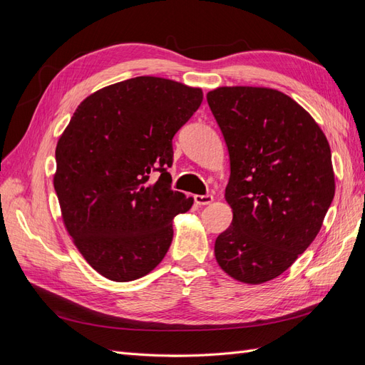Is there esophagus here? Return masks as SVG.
<instances>
[{"label": "esophagus", "instance_id": "34e87169", "mask_svg": "<svg viewBox=\"0 0 365 365\" xmlns=\"http://www.w3.org/2000/svg\"><path fill=\"white\" fill-rule=\"evenodd\" d=\"M215 201V197L212 195H196L195 196V202L197 205H210Z\"/></svg>", "mask_w": 365, "mask_h": 365}]
</instances>
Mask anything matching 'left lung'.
<instances>
[{
  "instance_id": "left-lung-1",
  "label": "left lung",
  "mask_w": 365,
  "mask_h": 365,
  "mask_svg": "<svg viewBox=\"0 0 365 365\" xmlns=\"http://www.w3.org/2000/svg\"><path fill=\"white\" fill-rule=\"evenodd\" d=\"M230 153L225 200L233 222L215 242L230 277H279L317 237L335 195L332 153L315 120L272 88L220 86L207 94Z\"/></svg>"
}]
</instances>
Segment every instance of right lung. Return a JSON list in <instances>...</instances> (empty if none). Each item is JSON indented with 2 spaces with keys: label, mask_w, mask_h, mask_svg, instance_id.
<instances>
[{
  "label": "right lung",
  "mask_w": 365,
  "mask_h": 365,
  "mask_svg": "<svg viewBox=\"0 0 365 365\" xmlns=\"http://www.w3.org/2000/svg\"><path fill=\"white\" fill-rule=\"evenodd\" d=\"M201 102V88L140 76L86 97L61 135L53 182L63 224L103 277L137 280L164 259L172 219L193 204L170 187L172 138Z\"/></svg>",
  "instance_id": "obj_1"
}]
</instances>
